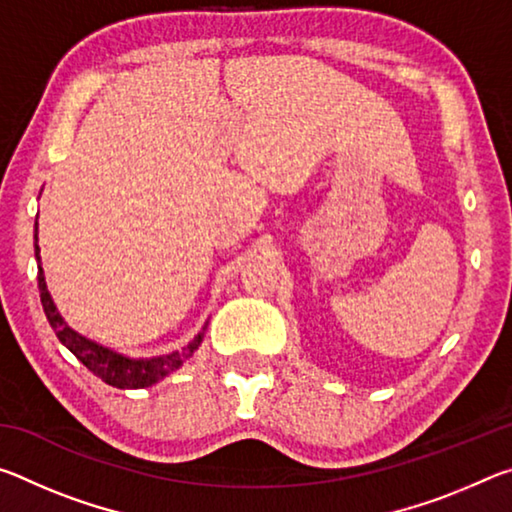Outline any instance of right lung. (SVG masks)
Returning a JSON list of instances; mask_svg holds the SVG:
<instances>
[{
	"instance_id": "1",
	"label": "right lung",
	"mask_w": 512,
	"mask_h": 512,
	"mask_svg": "<svg viewBox=\"0 0 512 512\" xmlns=\"http://www.w3.org/2000/svg\"><path fill=\"white\" fill-rule=\"evenodd\" d=\"M36 259H38V289H40V302L45 309L49 325L54 327L58 341L79 359L92 375H97L101 381H106L108 386L115 388H146L158 384L160 379L171 375L173 370H178L185 361L192 359V354L201 345L207 323L203 325L192 341L185 348L173 350L169 354H160V357H128L117 350H110L106 345L88 339L76 332V329L65 323V318L60 316V311L54 305V298L47 289L45 271L40 266V246H38V216H36Z\"/></svg>"
}]
</instances>
